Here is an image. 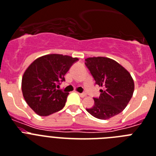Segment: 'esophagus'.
<instances>
[{
	"instance_id": "esophagus-1",
	"label": "esophagus",
	"mask_w": 156,
	"mask_h": 156,
	"mask_svg": "<svg viewBox=\"0 0 156 156\" xmlns=\"http://www.w3.org/2000/svg\"><path fill=\"white\" fill-rule=\"evenodd\" d=\"M78 94H79V95H80V97H82V98H84V97H86V96H87V94L86 93H79Z\"/></svg>"
}]
</instances>
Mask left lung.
<instances>
[{
	"label": "left lung",
	"instance_id": "8db88e82",
	"mask_svg": "<svg viewBox=\"0 0 156 156\" xmlns=\"http://www.w3.org/2000/svg\"><path fill=\"white\" fill-rule=\"evenodd\" d=\"M85 61L95 84L102 87L100 96L94 98V105L87 109V112L99 119L119 115L126 108L135 89L130 73L111 58L94 57Z\"/></svg>",
	"mask_w": 156,
	"mask_h": 156
}]
</instances>
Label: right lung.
Masks as SVG:
<instances>
[{
	"label": "right lung",
	"mask_w": 156,
	"mask_h": 156,
	"mask_svg": "<svg viewBox=\"0 0 156 156\" xmlns=\"http://www.w3.org/2000/svg\"><path fill=\"white\" fill-rule=\"evenodd\" d=\"M77 58L48 54L34 61L24 73L21 90L24 98L40 116H48L65 107L68 92L59 90L64 76Z\"/></svg>",
	"instance_id": "right-lung-1"
}]
</instances>
